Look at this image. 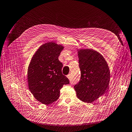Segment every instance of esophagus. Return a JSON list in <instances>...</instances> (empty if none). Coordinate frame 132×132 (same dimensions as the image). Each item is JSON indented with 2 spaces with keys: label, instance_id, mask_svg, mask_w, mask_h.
Here are the masks:
<instances>
[{
  "label": "esophagus",
  "instance_id": "esophagus-1",
  "mask_svg": "<svg viewBox=\"0 0 132 132\" xmlns=\"http://www.w3.org/2000/svg\"><path fill=\"white\" fill-rule=\"evenodd\" d=\"M71 74H69V75H67V77L69 79V80H70V79H71Z\"/></svg>",
  "mask_w": 132,
  "mask_h": 132
}]
</instances>
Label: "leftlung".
<instances>
[{"instance_id": "left-lung-1", "label": "left lung", "mask_w": 132, "mask_h": 132, "mask_svg": "<svg viewBox=\"0 0 132 132\" xmlns=\"http://www.w3.org/2000/svg\"><path fill=\"white\" fill-rule=\"evenodd\" d=\"M78 56L81 75L74 88L81 101L92 103L108 89L110 69L102 55L94 50L80 49Z\"/></svg>"}]
</instances>
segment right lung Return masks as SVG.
Wrapping results in <instances>:
<instances>
[{"label":"right lung","mask_w":132,"mask_h":132,"mask_svg":"<svg viewBox=\"0 0 132 132\" xmlns=\"http://www.w3.org/2000/svg\"><path fill=\"white\" fill-rule=\"evenodd\" d=\"M63 47L53 42L45 43L32 56L28 70L29 89L35 98L44 104L57 101L63 85L70 84L62 73L59 56Z\"/></svg>","instance_id":"1"}]
</instances>
